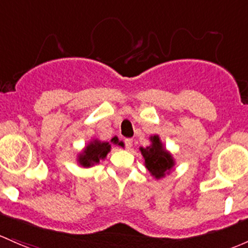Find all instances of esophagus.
<instances>
[{
	"mask_svg": "<svg viewBox=\"0 0 248 248\" xmlns=\"http://www.w3.org/2000/svg\"><path fill=\"white\" fill-rule=\"evenodd\" d=\"M124 145H126L127 150H129V148H131L132 145H133V140L132 139H126V140H124Z\"/></svg>",
	"mask_w": 248,
	"mask_h": 248,
	"instance_id": "1",
	"label": "esophagus"
}]
</instances>
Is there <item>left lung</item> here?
<instances>
[{
	"instance_id": "1",
	"label": "left lung",
	"mask_w": 248,
	"mask_h": 248,
	"mask_svg": "<svg viewBox=\"0 0 248 248\" xmlns=\"http://www.w3.org/2000/svg\"><path fill=\"white\" fill-rule=\"evenodd\" d=\"M151 145L147 147H140L142 157L145 159V166L150 171L151 176L160 179L170 173L174 166V159L172 155L164 147L159 135H151Z\"/></svg>"
}]
</instances>
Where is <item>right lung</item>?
I'll return each mask as SVG.
<instances>
[{
	"instance_id": "add662e5",
	"label": "right lung",
	"mask_w": 248,
	"mask_h": 248,
	"mask_svg": "<svg viewBox=\"0 0 248 248\" xmlns=\"http://www.w3.org/2000/svg\"><path fill=\"white\" fill-rule=\"evenodd\" d=\"M111 144L113 145H121V141H119L117 137L111 138L110 141H101L98 139H93L84 147V150L78 155L77 161L83 168H91L100 163V160H103L110 152Z\"/></svg>"
}]
</instances>
